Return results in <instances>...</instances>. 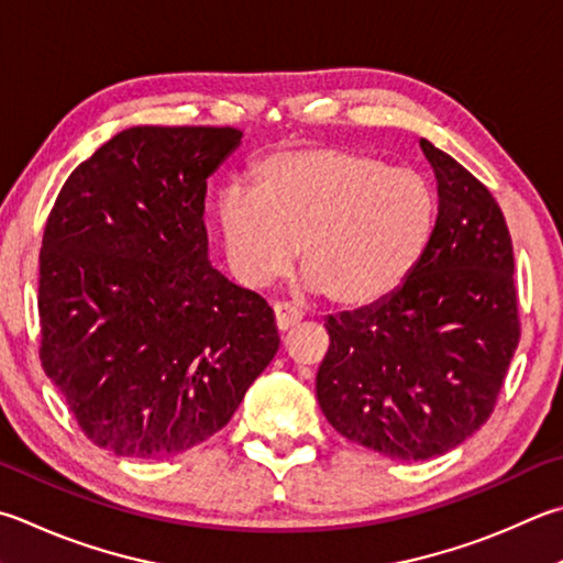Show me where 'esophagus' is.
Returning <instances> with one entry per match:
<instances>
[{"label": "esophagus", "instance_id": "esophagus-1", "mask_svg": "<svg viewBox=\"0 0 563 563\" xmlns=\"http://www.w3.org/2000/svg\"><path fill=\"white\" fill-rule=\"evenodd\" d=\"M273 312H275V327H278L280 332L290 330V327H295V324L302 320V312L290 308L288 302H275L273 305Z\"/></svg>", "mask_w": 563, "mask_h": 563}]
</instances>
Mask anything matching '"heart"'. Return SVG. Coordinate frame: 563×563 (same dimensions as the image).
<instances>
[{"instance_id":"obj_1","label":"heart","mask_w":563,"mask_h":563,"mask_svg":"<svg viewBox=\"0 0 563 563\" xmlns=\"http://www.w3.org/2000/svg\"><path fill=\"white\" fill-rule=\"evenodd\" d=\"M441 199L423 172L364 150L298 147L261 159L251 189L217 201L229 271L263 290L300 255L305 288L342 308H366L401 290L431 251Z\"/></svg>"}]
</instances>
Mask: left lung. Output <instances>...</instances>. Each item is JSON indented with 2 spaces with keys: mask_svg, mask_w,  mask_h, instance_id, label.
<instances>
[{
  "mask_svg": "<svg viewBox=\"0 0 563 563\" xmlns=\"http://www.w3.org/2000/svg\"><path fill=\"white\" fill-rule=\"evenodd\" d=\"M421 150L441 199L431 251L386 300L327 317L314 384L336 433L398 460L443 455L487 421L522 332L503 209L451 155Z\"/></svg>",
  "mask_w": 563,
  "mask_h": 563,
  "instance_id": "8db88e82",
  "label": "left lung"
}]
</instances>
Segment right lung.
Wrapping results in <instances>:
<instances>
[{
	"mask_svg": "<svg viewBox=\"0 0 563 563\" xmlns=\"http://www.w3.org/2000/svg\"><path fill=\"white\" fill-rule=\"evenodd\" d=\"M241 135L122 130L70 172L48 213L41 366L80 431L115 455L207 441L278 352L271 305L209 263L207 179Z\"/></svg>",
	"mask_w": 563,
	"mask_h": 563,
	"instance_id": "add662e5",
	"label": "right lung"
}]
</instances>
